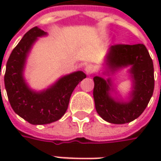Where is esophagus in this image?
<instances>
[{"label": "esophagus", "instance_id": "obj_1", "mask_svg": "<svg viewBox=\"0 0 161 161\" xmlns=\"http://www.w3.org/2000/svg\"><path fill=\"white\" fill-rule=\"evenodd\" d=\"M85 72L87 74H91L93 73L95 71V67L94 65H92V64H88L85 66Z\"/></svg>", "mask_w": 161, "mask_h": 161}]
</instances>
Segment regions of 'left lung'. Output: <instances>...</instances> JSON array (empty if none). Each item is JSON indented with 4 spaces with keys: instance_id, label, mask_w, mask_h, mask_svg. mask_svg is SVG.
<instances>
[{
    "instance_id": "obj_1",
    "label": "left lung",
    "mask_w": 161,
    "mask_h": 161,
    "mask_svg": "<svg viewBox=\"0 0 161 161\" xmlns=\"http://www.w3.org/2000/svg\"><path fill=\"white\" fill-rule=\"evenodd\" d=\"M105 63L108 72L130 66L133 91L129 101L116 100L110 96V78L96 76L93 97L97 112L103 120L114 124L134 121L145 110L154 89L153 64L148 51L143 44L114 45L108 49Z\"/></svg>"
}]
</instances>
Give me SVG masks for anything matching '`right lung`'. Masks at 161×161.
I'll use <instances>...</instances> for the list:
<instances>
[{"label":"right lung","mask_w":161,"mask_h":161,"mask_svg":"<svg viewBox=\"0 0 161 161\" xmlns=\"http://www.w3.org/2000/svg\"><path fill=\"white\" fill-rule=\"evenodd\" d=\"M44 35L46 32L34 26L23 36L9 56L4 76L6 91L14 111L33 125L59 120L66 112L74 89L86 77L79 70L64 76L47 90L40 92L31 90L25 82L23 70L32 46L38 37Z\"/></svg>","instance_id":"right-lung-1"}]
</instances>
